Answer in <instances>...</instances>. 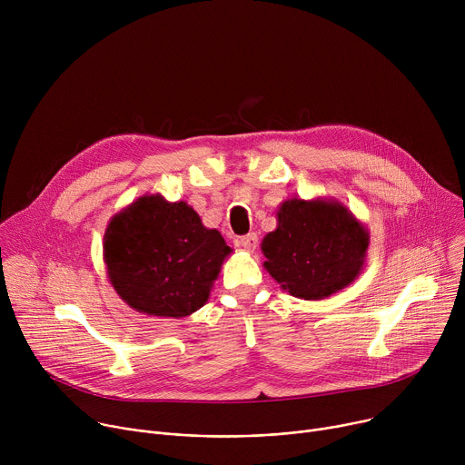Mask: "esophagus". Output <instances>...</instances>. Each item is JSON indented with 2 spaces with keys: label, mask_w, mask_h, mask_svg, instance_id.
<instances>
[{
  "label": "esophagus",
  "mask_w": 465,
  "mask_h": 465,
  "mask_svg": "<svg viewBox=\"0 0 465 465\" xmlns=\"http://www.w3.org/2000/svg\"><path fill=\"white\" fill-rule=\"evenodd\" d=\"M257 242H259V239H257L255 233H248V235H242V237L237 239V244L242 246L248 252H253L257 248Z\"/></svg>",
  "instance_id": "obj_1"
}]
</instances>
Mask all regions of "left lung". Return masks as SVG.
<instances>
[{
    "label": "left lung",
    "instance_id": "8db88e82",
    "mask_svg": "<svg viewBox=\"0 0 465 465\" xmlns=\"http://www.w3.org/2000/svg\"><path fill=\"white\" fill-rule=\"evenodd\" d=\"M368 230L337 201L291 198L278 210V228L264 235V269L283 291L323 300L348 287L362 271Z\"/></svg>",
    "mask_w": 465,
    "mask_h": 465
}]
</instances>
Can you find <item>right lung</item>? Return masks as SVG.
Returning a JSON list of instances; mask_svg holds the SVG:
<instances>
[{
	"mask_svg": "<svg viewBox=\"0 0 465 465\" xmlns=\"http://www.w3.org/2000/svg\"><path fill=\"white\" fill-rule=\"evenodd\" d=\"M232 253L185 203L145 194L112 217L103 242L108 280L132 309L183 318L201 309Z\"/></svg>",
	"mask_w": 465,
	"mask_h": 465,
	"instance_id": "right-lung-1",
	"label": "right lung"
}]
</instances>
